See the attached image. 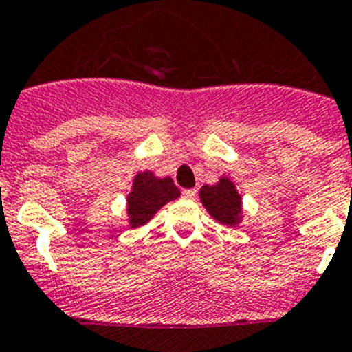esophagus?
<instances>
[{
  "label": "esophagus",
  "mask_w": 352,
  "mask_h": 352,
  "mask_svg": "<svg viewBox=\"0 0 352 352\" xmlns=\"http://www.w3.org/2000/svg\"><path fill=\"white\" fill-rule=\"evenodd\" d=\"M183 199H186V200H192V199H195V195H197V190H193V188H190V190H183Z\"/></svg>",
  "instance_id": "esophagus-1"
}]
</instances>
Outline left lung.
Instances as JSON below:
<instances>
[{"mask_svg": "<svg viewBox=\"0 0 352 352\" xmlns=\"http://www.w3.org/2000/svg\"><path fill=\"white\" fill-rule=\"evenodd\" d=\"M199 195L202 206L217 223L230 228H235L242 223V197L230 178L221 176L216 185H204Z\"/></svg>", "mask_w": 352, "mask_h": 352, "instance_id": "8db88e82", "label": "left lung"}]
</instances>
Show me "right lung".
<instances>
[{
    "label": "right lung",
    "mask_w": 352,
    "mask_h": 352,
    "mask_svg": "<svg viewBox=\"0 0 352 352\" xmlns=\"http://www.w3.org/2000/svg\"><path fill=\"white\" fill-rule=\"evenodd\" d=\"M182 195L179 188L174 185L169 176L159 178L152 170L138 173L133 179V188L126 200V212L131 228H140L148 223L157 210L162 209L167 202H173Z\"/></svg>",
    "instance_id": "1"
}]
</instances>
